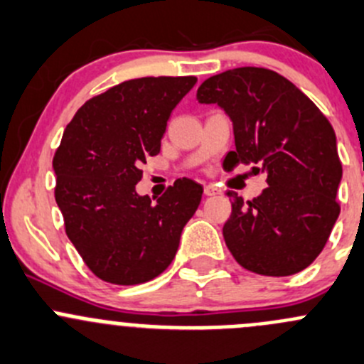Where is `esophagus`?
I'll list each match as a JSON object with an SVG mask.
<instances>
[{
    "label": "esophagus",
    "instance_id": "1",
    "mask_svg": "<svg viewBox=\"0 0 364 364\" xmlns=\"http://www.w3.org/2000/svg\"><path fill=\"white\" fill-rule=\"evenodd\" d=\"M205 194H207V196H214V194H219V189L214 183H208V186H205Z\"/></svg>",
    "mask_w": 364,
    "mask_h": 364
}]
</instances>
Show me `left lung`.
I'll return each mask as SVG.
<instances>
[{
  "label": "left lung",
  "instance_id": "1",
  "mask_svg": "<svg viewBox=\"0 0 364 364\" xmlns=\"http://www.w3.org/2000/svg\"><path fill=\"white\" fill-rule=\"evenodd\" d=\"M196 99L218 104L233 122L235 150L225 166L265 171L264 193L244 201L228 193L232 214L223 226L230 253L262 276H290L320 255L340 203L336 134L322 111L278 72L239 67L205 79Z\"/></svg>",
  "mask_w": 364,
  "mask_h": 364
}]
</instances>
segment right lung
<instances>
[{
    "label": "right lung",
    "instance_id": "obj_1",
    "mask_svg": "<svg viewBox=\"0 0 364 364\" xmlns=\"http://www.w3.org/2000/svg\"><path fill=\"white\" fill-rule=\"evenodd\" d=\"M194 75L124 81L86 100L53 157L65 233L86 267L113 285H139L166 271L203 187L178 178L157 201L136 193L141 163L161 150L171 111Z\"/></svg>",
    "mask_w": 364,
    "mask_h": 364
}]
</instances>
